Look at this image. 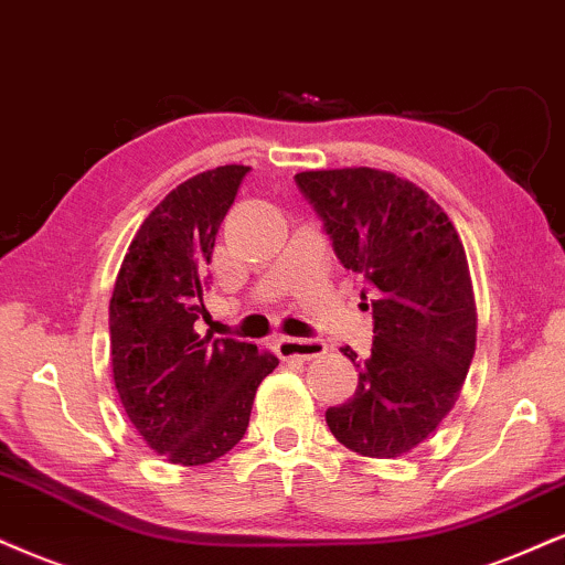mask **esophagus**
<instances>
[{
    "mask_svg": "<svg viewBox=\"0 0 565 565\" xmlns=\"http://www.w3.org/2000/svg\"><path fill=\"white\" fill-rule=\"evenodd\" d=\"M329 350L321 339H295V337H278L276 339V352L287 360H312L321 358Z\"/></svg>",
    "mask_w": 565,
    "mask_h": 565,
    "instance_id": "34e87169",
    "label": "esophagus"
}]
</instances>
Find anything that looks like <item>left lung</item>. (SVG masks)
I'll return each instance as SVG.
<instances>
[{
	"label": "left lung",
	"instance_id": "8db88e82",
	"mask_svg": "<svg viewBox=\"0 0 565 565\" xmlns=\"http://www.w3.org/2000/svg\"><path fill=\"white\" fill-rule=\"evenodd\" d=\"M295 181L339 263L365 278L360 297L373 310L358 390L326 411V424L352 452L399 458L452 411L477 350L463 242L424 189L390 171H305ZM342 352L355 363L358 352Z\"/></svg>",
	"mask_w": 565,
	"mask_h": 565
}]
</instances>
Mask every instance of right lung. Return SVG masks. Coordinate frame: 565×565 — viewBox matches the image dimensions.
<instances>
[{"label": "right lung", "instance_id": "add662e5", "mask_svg": "<svg viewBox=\"0 0 565 565\" xmlns=\"http://www.w3.org/2000/svg\"><path fill=\"white\" fill-rule=\"evenodd\" d=\"M247 166L179 183L136 231L110 300L113 379L126 416L162 458L205 466L244 437L257 386L278 358L196 334L207 265Z\"/></svg>", "mask_w": 565, "mask_h": 565}]
</instances>
